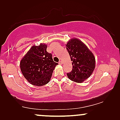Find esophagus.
<instances>
[{"mask_svg": "<svg viewBox=\"0 0 120 120\" xmlns=\"http://www.w3.org/2000/svg\"><path fill=\"white\" fill-rule=\"evenodd\" d=\"M59 64H60V65H62V64H63V61H61H61H60L59 62Z\"/></svg>", "mask_w": 120, "mask_h": 120, "instance_id": "1", "label": "esophagus"}]
</instances>
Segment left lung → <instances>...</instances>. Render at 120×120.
I'll list each match as a JSON object with an SVG mask.
<instances>
[{"label":"left lung","mask_w":120,"mask_h":120,"mask_svg":"<svg viewBox=\"0 0 120 120\" xmlns=\"http://www.w3.org/2000/svg\"><path fill=\"white\" fill-rule=\"evenodd\" d=\"M72 61V71L67 73L71 80L82 83L93 73L95 68V58L93 53L82 41L72 38L66 45Z\"/></svg>","instance_id":"left-lung-1"}]
</instances>
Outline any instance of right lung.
Segmentation results:
<instances>
[{"mask_svg":"<svg viewBox=\"0 0 120 120\" xmlns=\"http://www.w3.org/2000/svg\"><path fill=\"white\" fill-rule=\"evenodd\" d=\"M47 46L40 44L33 46L20 62V69L24 77L31 85L42 86L48 83L57 63L52 54L46 51Z\"/></svg>","mask_w":120,"mask_h":120,"instance_id":"add662e5","label":"right lung"}]
</instances>
